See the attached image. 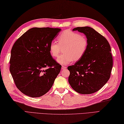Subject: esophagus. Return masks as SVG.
I'll list each match as a JSON object with an SVG mask.
<instances>
[{
    "mask_svg": "<svg viewBox=\"0 0 124 124\" xmlns=\"http://www.w3.org/2000/svg\"><path fill=\"white\" fill-rule=\"evenodd\" d=\"M66 68H67V67H66L65 66H62V70H64V69H66Z\"/></svg>",
    "mask_w": 124,
    "mask_h": 124,
    "instance_id": "34e87169",
    "label": "esophagus"
}]
</instances>
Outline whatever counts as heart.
Segmentation results:
<instances>
[{"mask_svg": "<svg viewBox=\"0 0 124 124\" xmlns=\"http://www.w3.org/2000/svg\"><path fill=\"white\" fill-rule=\"evenodd\" d=\"M58 44L52 41L49 49L51 56L56 58L63 49L64 53L57 59L59 64L65 65L80 60L85 55L88 47V42L86 37L71 30H66L58 37Z\"/></svg>", "mask_w": 124, "mask_h": 124, "instance_id": "heart-1", "label": "heart"}]
</instances>
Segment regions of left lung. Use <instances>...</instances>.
Listing matches in <instances>:
<instances>
[{
	"mask_svg": "<svg viewBox=\"0 0 124 124\" xmlns=\"http://www.w3.org/2000/svg\"><path fill=\"white\" fill-rule=\"evenodd\" d=\"M72 31L85 34L88 45L82 58L68 67V82L78 93H94L106 84L110 76L113 62L110 45L104 36L90 27H76Z\"/></svg>",
	"mask_w": 124,
	"mask_h": 124,
	"instance_id": "1",
	"label": "left lung"
}]
</instances>
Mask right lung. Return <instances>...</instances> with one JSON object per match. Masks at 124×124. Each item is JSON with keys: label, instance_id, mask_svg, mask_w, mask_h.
<instances>
[{"label": "right lung", "instance_id": "1", "mask_svg": "<svg viewBox=\"0 0 124 124\" xmlns=\"http://www.w3.org/2000/svg\"><path fill=\"white\" fill-rule=\"evenodd\" d=\"M61 29L32 28L17 39L11 50L10 71L23 94L38 97L52 88L62 66L51 56L49 46Z\"/></svg>", "mask_w": 124, "mask_h": 124}]
</instances>
